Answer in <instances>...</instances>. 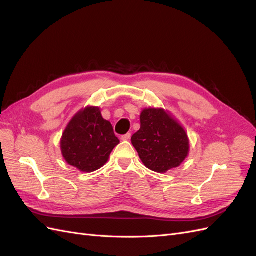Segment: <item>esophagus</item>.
Segmentation results:
<instances>
[{
  "label": "esophagus",
  "instance_id": "esophagus-1",
  "mask_svg": "<svg viewBox=\"0 0 256 256\" xmlns=\"http://www.w3.org/2000/svg\"><path fill=\"white\" fill-rule=\"evenodd\" d=\"M131 138V134H124V136H122V141H128L129 140V138Z\"/></svg>",
  "mask_w": 256,
  "mask_h": 256
}]
</instances>
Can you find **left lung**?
Segmentation results:
<instances>
[{"mask_svg": "<svg viewBox=\"0 0 256 256\" xmlns=\"http://www.w3.org/2000/svg\"><path fill=\"white\" fill-rule=\"evenodd\" d=\"M131 142L146 168L158 173L177 168L189 152L184 128L162 109H145Z\"/></svg>", "mask_w": 256, "mask_h": 256, "instance_id": "1", "label": "left lung"}]
</instances>
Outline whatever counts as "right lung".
Listing matches in <instances>:
<instances>
[{
	"instance_id": "obj_1",
	"label": "right lung",
	"mask_w": 256,
	"mask_h": 256,
	"mask_svg": "<svg viewBox=\"0 0 256 256\" xmlns=\"http://www.w3.org/2000/svg\"><path fill=\"white\" fill-rule=\"evenodd\" d=\"M118 143L111 122L102 118L99 108L88 106L68 124L60 148L67 164L82 172H94L106 164Z\"/></svg>"
}]
</instances>
